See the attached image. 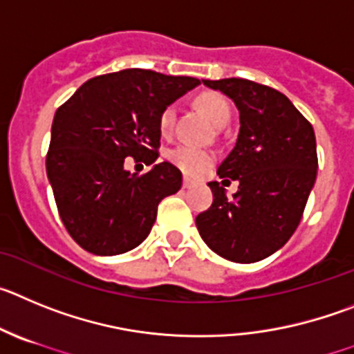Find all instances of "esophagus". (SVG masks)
<instances>
[{
  "instance_id": "34e87169",
  "label": "esophagus",
  "mask_w": 354,
  "mask_h": 354,
  "mask_svg": "<svg viewBox=\"0 0 354 354\" xmlns=\"http://www.w3.org/2000/svg\"><path fill=\"white\" fill-rule=\"evenodd\" d=\"M192 185H194V181L190 180V178H185V180H183V189H190Z\"/></svg>"
}]
</instances>
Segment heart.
I'll return each instance as SVG.
<instances>
[{"label":"heart","instance_id":"obj_1","mask_svg":"<svg viewBox=\"0 0 354 354\" xmlns=\"http://www.w3.org/2000/svg\"><path fill=\"white\" fill-rule=\"evenodd\" d=\"M196 104L216 129L225 127L229 123V120H231V107H229V102L225 100L224 95L215 93V91H206V93H201L197 97ZM174 118H176L174 106H167L160 113L158 127H160V132L164 136L171 133V130H173ZM169 160L176 165L178 169L183 171L185 174L199 176V174L205 173L209 165L213 164L215 155L212 151H208V149L194 148V146L189 145H180L169 151Z\"/></svg>","mask_w":354,"mask_h":354}]
</instances>
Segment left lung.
<instances>
[{"mask_svg":"<svg viewBox=\"0 0 354 354\" xmlns=\"http://www.w3.org/2000/svg\"><path fill=\"white\" fill-rule=\"evenodd\" d=\"M203 84L227 95L240 111L236 145L216 171L240 185L227 197L218 181H209L213 203L196 225L221 257L256 263L284 247L300 224L317 174L316 136L292 102L270 86L238 77Z\"/></svg>","mask_w":354,"mask_h":354,"instance_id":"1","label":"left lung"}]
</instances>
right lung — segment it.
I'll use <instances>...</instances> for the list:
<instances>
[{
  "label": "right lung",
  "mask_w": 354,
  "mask_h": 354,
  "mask_svg": "<svg viewBox=\"0 0 354 354\" xmlns=\"http://www.w3.org/2000/svg\"><path fill=\"white\" fill-rule=\"evenodd\" d=\"M199 79L127 68L86 81L56 111L46 169L68 234L95 256L141 245L164 197L181 189V173L155 164L158 118ZM133 156L154 167L139 177L124 169Z\"/></svg>",
  "instance_id": "add662e5"
}]
</instances>
